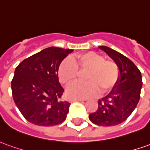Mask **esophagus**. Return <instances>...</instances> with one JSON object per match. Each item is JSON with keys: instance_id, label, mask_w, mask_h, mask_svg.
<instances>
[{"instance_id": "obj_1", "label": "esophagus", "mask_w": 150, "mask_h": 150, "mask_svg": "<svg viewBox=\"0 0 150 150\" xmlns=\"http://www.w3.org/2000/svg\"><path fill=\"white\" fill-rule=\"evenodd\" d=\"M86 100H83V99H72V100H70L71 102H75V101H81V102H83V101H85Z\"/></svg>"}]
</instances>
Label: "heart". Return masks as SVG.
<instances>
[{"label": "heart", "instance_id": "obj_1", "mask_svg": "<svg viewBox=\"0 0 150 150\" xmlns=\"http://www.w3.org/2000/svg\"><path fill=\"white\" fill-rule=\"evenodd\" d=\"M79 72H85L84 83L70 86L66 94L70 99H86L110 92L120 79V69L116 62L106 60L92 51L81 53L73 59H65L59 67V79L63 85L69 86L77 80Z\"/></svg>", "mask_w": 150, "mask_h": 150}]
</instances>
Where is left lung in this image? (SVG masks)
Masks as SVG:
<instances>
[{
	"instance_id": "left-lung-1",
	"label": "left lung",
	"mask_w": 150,
	"mask_h": 150,
	"mask_svg": "<svg viewBox=\"0 0 150 150\" xmlns=\"http://www.w3.org/2000/svg\"><path fill=\"white\" fill-rule=\"evenodd\" d=\"M99 48L118 65L120 79L108 96L99 100L96 111L91 113L89 118L98 126H116L127 119L140 100L141 73L135 64L122 54L105 45Z\"/></svg>"
}]
</instances>
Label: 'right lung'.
Wrapping results in <instances>:
<instances>
[{"label": "right lung", "mask_w": 150, "mask_h": 150, "mask_svg": "<svg viewBox=\"0 0 150 150\" xmlns=\"http://www.w3.org/2000/svg\"><path fill=\"white\" fill-rule=\"evenodd\" d=\"M73 51L51 46L16 67L11 81L12 95L22 115L31 123L50 127L66 119L70 103L61 100L64 90L59 81L58 70Z\"/></svg>", "instance_id": "obj_1"}]
</instances>
